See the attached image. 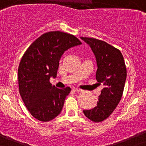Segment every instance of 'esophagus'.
<instances>
[{"instance_id":"1","label":"esophagus","mask_w":146,"mask_h":146,"mask_svg":"<svg viewBox=\"0 0 146 146\" xmlns=\"http://www.w3.org/2000/svg\"><path fill=\"white\" fill-rule=\"evenodd\" d=\"M73 90H74L75 92H82L83 91L82 89H78V88H74V89H73Z\"/></svg>"}]
</instances>
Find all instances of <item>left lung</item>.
I'll use <instances>...</instances> for the list:
<instances>
[{
  "mask_svg": "<svg viewBox=\"0 0 146 146\" xmlns=\"http://www.w3.org/2000/svg\"><path fill=\"white\" fill-rule=\"evenodd\" d=\"M95 56L98 70L96 79L103 85L97 106L84 113L94 122H101L113 112L121 99L127 78V68L121 52L103 40L93 38L81 37Z\"/></svg>",
  "mask_w": 146,
  "mask_h": 146,
  "instance_id": "1",
  "label": "left lung"
}]
</instances>
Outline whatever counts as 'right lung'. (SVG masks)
<instances>
[{"instance_id":"obj_1","label":"right lung","mask_w":146,"mask_h":146,"mask_svg":"<svg viewBox=\"0 0 146 146\" xmlns=\"http://www.w3.org/2000/svg\"><path fill=\"white\" fill-rule=\"evenodd\" d=\"M80 44L73 35L51 31L38 38L22 56L18 68L19 94L29 112L38 120L49 121L61 112L71 89L56 88L49 79L57 76L64 52Z\"/></svg>"}]
</instances>
